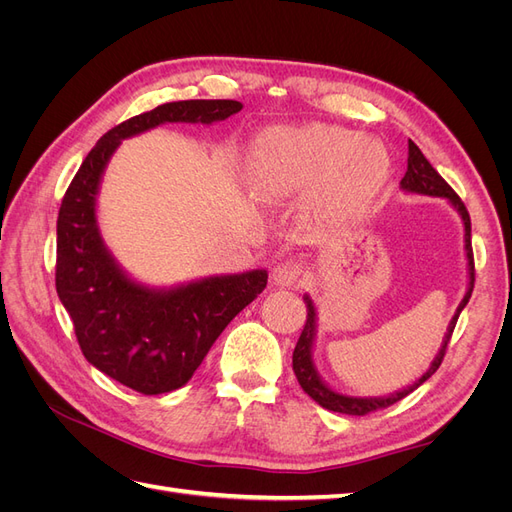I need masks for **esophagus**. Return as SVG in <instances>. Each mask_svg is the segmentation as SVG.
<instances>
[{
    "label": "esophagus",
    "mask_w": 512,
    "mask_h": 512,
    "mask_svg": "<svg viewBox=\"0 0 512 512\" xmlns=\"http://www.w3.org/2000/svg\"><path fill=\"white\" fill-rule=\"evenodd\" d=\"M301 265H297L294 260H284L280 265H275L273 269V284L282 286V288H292V286H299L301 284Z\"/></svg>",
    "instance_id": "esophagus-1"
}]
</instances>
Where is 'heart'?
Listing matches in <instances>:
<instances>
[{
    "label": "heart",
    "instance_id": "1",
    "mask_svg": "<svg viewBox=\"0 0 512 512\" xmlns=\"http://www.w3.org/2000/svg\"><path fill=\"white\" fill-rule=\"evenodd\" d=\"M391 160L376 138L329 126H277L262 130L247 151V183L260 200H277L318 183L331 213L365 209L384 188Z\"/></svg>",
    "mask_w": 512,
    "mask_h": 512
}]
</instances>
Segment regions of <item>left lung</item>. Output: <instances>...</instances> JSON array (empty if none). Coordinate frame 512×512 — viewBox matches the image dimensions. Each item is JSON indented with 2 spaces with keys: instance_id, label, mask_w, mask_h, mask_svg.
Wrapping results in <instances>:
<instances>
[{
  "instance_id": "8db88e82",
  "label": "left lung",
  "mask_w": 512,
  "mask_h": 512,
  "mask_svg": "<svg viewBox=\"0 0 512 512\" xmlns=\"http://www.w3.org/2000/svg\"><path fill=\"white\" fill-rule=\"evenodd\" d=\"M399 188L408 192V194H421V196H436V198H444L451 203V207L461 215V222H463V241H466V258H468V290L463 294V299L457 307L455 316L448 322V329L444 333L442 339V346L438 350V354L433 356V361L429 365V369L425 374L418 378L416 382H412L410 386H404V389H399L391 395H382V397H354V395H344L324 382L318 374L316 363H314V342H316V327H318V312H316V305L312 301L309 294H303V301L307 305V320H305V327L301 331V337L297 346H294L292 352V369L294 374H297V380L301 384V389L312 397L316 404H320L322 408L339 412V414H352V416H365L374 410L380 408H389L393 404H397L399 399H404L406 395H410L414 389H418L425 380H429L433 374H436V369L442 365L444 359V352L448 342H451V335L453 329L457 324L459 314L463 312V307L468 305L470 297H472V290H474V256H472V226H470V213L466 209V205L461 203V198L453 192L451 185H448L440 175L438 170L433 168L427 158L423 156V151L418 149L412 141H408V170L404 179H401Z\"/></svg>"
}]
</instances>
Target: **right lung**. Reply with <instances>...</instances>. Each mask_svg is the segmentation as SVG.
Segmentation results:
<instances>
[{"instance_id": "1", "label": "right lung", "mask_w": 512, "mask_h": 512, "mask_svg": "<svg viewBox=\"0 0 512 512\" xmlns=\"http://www.w3.org/2000/svg\"><path fill=\"white\" fill-rule=\"evenodd\" d=\"M237 100H181L108 130L87 153L61 200L55 286L85 359L143 395L175 391L203 363L215 339L267 286V271L211 275L151 288L121 269L100 235L96 203L104 168L121 141L162 123L224 121Z\"/></svg>"}]
</instances>
